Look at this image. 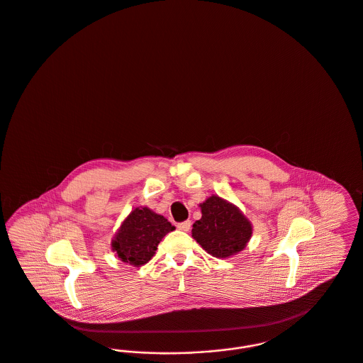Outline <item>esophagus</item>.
I'll list each match as a JSON object with an SVG mask.
<instances>
[{
    "mask_svg": "<svg viewBox=\"0 0 363 363\" xmlns=\"http://www.w3.org/2000/svg\"><path fill=\"white\" fill-rule=\"evenodd\" d=\"M191 225H192L191 221H184V223H178V225H177V228H178L179 230H185V232H188V230L191 229Z\"/></svg>",
    "mask_w": 363,
    "mask_h": 363,
    "instance_id": "obj_1",
    "label": "esophagus"
}]
</instances>
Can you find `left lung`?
I'll use <instances>...</instances> for the list:
<instances>
[{
    "label": "left lung",
    "instance_id": "8db88e82",
    "mask_svg": "<svg viewBox=\"0 0 363 363\" xmlns=\"http://www.w3.org/2000/svg\"><path fill=\"white\" fill-rule=\"evenodd\" d=\"M201 218L194 223L192 238L217 258H229L245 250L252 236L250 220L233 203L218 195L200 203Z\"/></svg>",
    "mask_w": 363,
    "mask_h": 363
}]
</instances>
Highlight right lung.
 <instances>
[{"label": "right lung", "mask_w": 363, "mask_h": 363, "mask_svg": "<svg viewBox=\"0 0 363 363\" xmlns=\"http://www.w3.org/2000/svg\"><path fill=\"white\" fill-rule=\"evenodd\" d=\"M175 226L149 207L134 208L120 225L112 240V250L125 264L142 267L156 254L162 239Z\"/></svg>", "instance_id": "obj_1"}]
</instances>
